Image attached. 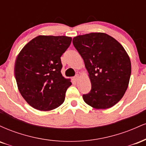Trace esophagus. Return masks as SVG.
<instances>
[{"label":"esophagus","instance_id":"34e87169","mask_svg":"<svg viewBox=\"0 0 146 146\" xmlns=\"http://www.w3.org/2000/svg\"><path fill=\"white\" fill-rule=\"evenodd\" d=\"M73 78H74V80H75V81H78V80H79V78H80V76H79L78 74H77Z\"/></svg>","mask_w":146,"mask_h":146}]
</instances>
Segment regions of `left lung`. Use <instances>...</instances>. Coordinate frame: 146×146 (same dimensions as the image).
<instances>
[{"label":"left lung","instance_id":"left-lung-1","mask_svg":"<svg viewBox=\"0 0 146 146\" xmlns=\"http://www.w3.org/2000/svg\"><path fill=\"white\" fill-rule=\"evenodd\" d=\"M73 44L83 58L91 82L90 91L83 95L84 101L97 109L113 106L123 98L131 75L124 48L104 33L76 36Z\"/></svg>","mask_w":146,"mask_h":146}]
</instances>
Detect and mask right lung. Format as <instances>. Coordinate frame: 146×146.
Returning <instances> with one entry per match:
<instances>
[{
  "mask_svg": "<svg viewBox=\"0 0 146 146\" xmlns=\"http://www.w3.org/2000/svg\"><path fill=\"white\" fill-rule=\"evenodd\" d=\"M71 40L64 36H39L20 52L15 77L21 95L33 108L46 111L63 104L71 82L62 75L60 58Z\"/></svg>",
  "mask_w": 146,
  "mask_h": 146,
  "instance_id": "right-lung-1",
  "label": "right lung"
}]
</instances>
